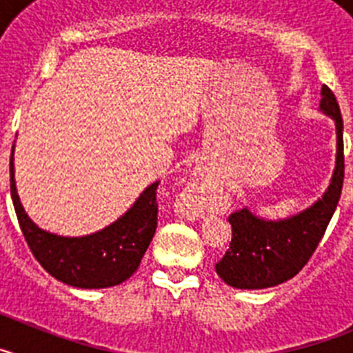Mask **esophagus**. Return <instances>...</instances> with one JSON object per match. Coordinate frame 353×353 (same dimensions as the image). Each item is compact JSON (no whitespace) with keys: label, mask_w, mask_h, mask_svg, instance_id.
I'll use <instances>...</instances> for the list:
<instances>
[{"label":"esophagus","mask_w":353,"mask_h":353,"mask_svg":"<svg viewBox=\"0 0 353 353\" xmlns=\"http://www.w3.org/2000/svg\"><path fill=\"white\" fill-rule=\"evenodd\" d=\"M214 180L205 166H198L192 171L191 180L183 187L180 199H182V207L189 217H201L203 214V205L207 203V198L210 196Z\"/></svg>","instance_id":"1"}]
</instances>
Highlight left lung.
I'll list each match as a JSON object with an SVG mask.
<instances>
[{
    "label": "left lung",
    "instance_id": "8db88e82",
    "mask_svg": "<svg viewBox=\"0 0 353 353\" xmlns=\"http://www.w3.org/2000/svg\"><path fill=\"white\" fill-rule=\"evenodd\" d=\"M320 95V111L332 118L336 125V164L329 187L311 207L285 219H263L248 207L228 217L232 242L223 260L215 265V272L233 288H270L297 276L334 215L345 179L343 120L334 93L325 84Z\"/></svg>",
    "mask_w": 353,
    "mask_h": 353
}]
</instances>
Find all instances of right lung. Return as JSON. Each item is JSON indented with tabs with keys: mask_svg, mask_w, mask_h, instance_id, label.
I'll list each match as a JSON object with an SVG mask.
<instances>
[{
	"mask_svg": "<svg viewBox=\"0 0 353 353\" xmlns=\"http://www.w3.org/2000/svg\"><path fill=\"white\" fill-rule=\"evenodd\" d=\"M157 185L159 182L150 183L125 214L99 232L83 236L56 235L28 217L15 187L12 148L10 194L24 239L43 269L76 288H109L136 272L157 228Z\"/></svg>",
	"mask_w": 353,
	"mask_h": 353,
	"instance_id": "1",
	"label": "right lung"
}]
</instances>
